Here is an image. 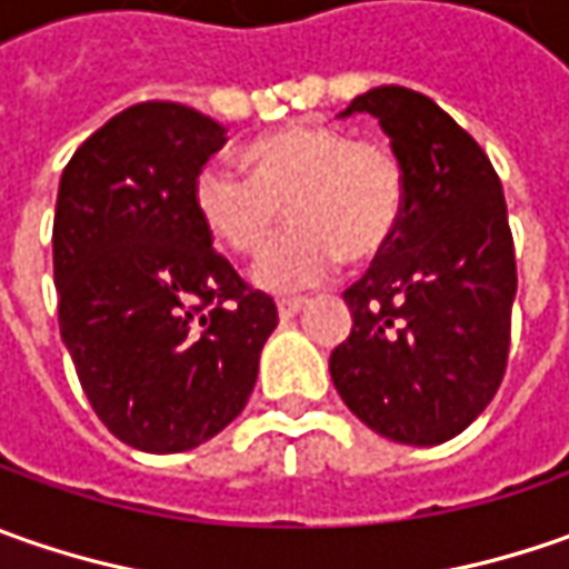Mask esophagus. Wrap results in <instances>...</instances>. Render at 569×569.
<instances>
[{"mask_svg": "<svg viewBox=\"0 0 569 569\" xmlns=\"http://www.w3.org/2000/svg\"><path fill=\"white\" fill-rule=\"evenodd\" d=\"M303 303H307V297H281L278 300V313L281 317H295V313L303 310Z\"/></svg>", "mask_w": 569, "mask_h": 569, "instance_id": "obj_1", "label": "esophagus"}]
</instances>
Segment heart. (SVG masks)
<instances>
[{
  "label": "heart",
  "instance_id": "heart-1",
  "mask_svg": "<svg viewBox=\"0 0 569 569\" xmlns=\"http://www.w3.org/2000/svg\"><path fill=\"white\" fill-rule=\"evenodd\" d=\"M250 177L208 164L192 183V206L206 230L240 256L262 252L284 214V233L256 266L274 291L310 288L339 266L377 259L405 214V167L382 139H351L336 126L291 122L247 144Z\"/></svg>",
  "mask_w": 569,
  "mask_h": 569
}]
</instances>
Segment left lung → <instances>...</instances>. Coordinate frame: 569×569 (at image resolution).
Returning a JSON list of instances; mask_svg holds the SVG:
<instances>
[{"label":"left lung","mask_w":569,"mask_h":569,"mask_svg":"<svg viewBox=\"0 0 569 569\" xmlns=\"http://www.w3.org/2000/svg\"><path fill=\"white\" fill-rule=\"evenodd\" d=\"M348 113L380 120L408 192L392 243L345 291L355 326L329 370L370 430L433 447L462 433L507 373L516 297L507 199L481 144L425 94L386 84Z\"/></svg>","instance_id":"obj_1"}]
</instances>
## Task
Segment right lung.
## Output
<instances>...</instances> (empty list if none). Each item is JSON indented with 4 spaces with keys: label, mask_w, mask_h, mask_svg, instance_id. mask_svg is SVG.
<instances>
[{
    "label": "right lung",
    "mask_w": 569,
    "mask_h": 569,
    "mask_svg": "<svg viewBox=\"0 0 569 569\" xmlns=\"http://www.w3.org/2000/svg\"><path fill=\"white\" fill-rule=\"evenodd\" d=\"M228 142L206 113L144 100L62 170L53 218L59 332L103 427L144 452L221 433L250 399L274 300L250 288L192 206Z\"/></svg>",
    "instance_id": "add662e5"
}]
</instances>
